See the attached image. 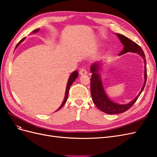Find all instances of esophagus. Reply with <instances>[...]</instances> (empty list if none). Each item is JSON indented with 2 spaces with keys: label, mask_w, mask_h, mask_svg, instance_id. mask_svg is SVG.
Wrapping results in <instances>:
<instances>
[{
  "label": "esophagus",
  "mask_w": 157,
  "mask_h": 157,
  "mask_svg": "<svg viewBox=\"0 0 157 157\" xmlns=\"http://www.w3.org/2000/svg\"><path fill=\"white\" fill-rule=\"evenodd\" d=\"M79 73H80V75H86L88 73V72H87V71H86V69L82 68V69H80V70L79 71Z\"/></svg>",
  "instance_id": "34e87169"
}]
</instances>
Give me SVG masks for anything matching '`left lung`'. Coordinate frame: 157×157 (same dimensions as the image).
<instances>
[{
    "instance_id": "obj_1",
    "label": "left lung",
    "mask_w": 157,
    "mask_h": 157,
    "mask_svg": "<svg viewBox=\"0 0 157 157\" xmlns=\"http://www.w3.org/2000/svg\"><path fill=\"white\" fill-rule=\"evenodd\" d=\"M117 35L118 36V39L121 40L123 46H124V48H123L122 51L119 54V55L124 54L128 52H133V53L138 54L143 58L145 65V82L140 94L131 102L127 104L116 103L115 102H113L109 99L105 91H104L100 75L99 74V70L100 69V63L98 62V61L93 63L91 67H90V71L92 73V78H90V82H91L90 90H91L92 101L99 110H101V111L105 113L110 114V115L122 113L128 110V109L134 105V103L137 101V99H138L141 93L143 91L147 81L146 59L143 50L141 48V47L138 44H136V42L132 41L130 39H128L126 36L118 34V33H117Z\"/></svg>"
}]
</instances>
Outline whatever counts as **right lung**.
I'll return each mask as SVG.
<instances>
[{
  "label": "right lung",
  "instance_id": "obj_1",
  "mask_svg": "<svg viewBox=\"0 0 157 157\" xmlns=\"http://www.w3.org/2000/svg\"><path fill=\"white\" fill-rule=\"evenodd\" d=\"M39 29H35V31H33V33H37L38 31H39ZM24 39H25V38H23V39H22L20 42H19L17 44V45H16V47H17V46H19V44H20L22 41H23V40H24ZM78 71H74V72H73L71 74L70 77H69V80H68V82H67V87H66L65 96L64 99H63V101L62 103H61V106L59 107V109H58V110H57V111L59 110V109L64 105V104L66 103V101H67V98H68V94H69V88H70V87H71V85H72L73 82L75 81V80H76V78H77L78 77Z\"/></svg>",
  "mask_w": 157,
  "mask_h": 157
}]
</instances>
